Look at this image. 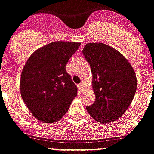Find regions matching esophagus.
<instances>
[{
    "instance_id": "1",
    "label": "esophagus",
    "mask_w": 154,
    "mask_h": 154,
    "mask_svg": "<svg viewBox=\"0 0 154 154\" xmlns=\"http://www.w3.org/2000/svg\"><path fill=\"white\" fill-rule=\"evenodd\" d=\"M83 86H84L83 83H80L79 85H78V88H79L80 90H82L83 89Z\"/></svg>"
}]
</instances>
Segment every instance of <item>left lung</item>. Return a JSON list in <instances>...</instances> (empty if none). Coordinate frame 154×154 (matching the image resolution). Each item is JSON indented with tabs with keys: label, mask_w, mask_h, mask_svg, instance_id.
<instances>
[{
	"label": "left lung",
	"mask_w": 154,
	"mask_h": 154,
	"mask_svg": "<svg viewBox=\"0 0 154 154\" xmlns=\"http://www.w3.org/2000/svg\"><path fill=\"white\" fill-rule=\"evenodd\" d=\"M92 73L96 100L86 107L97 122L117 120L129 107L137 89V78L127 58L104 43H87L82 51Z\"/></svg>",
	"instance_id": "left-lung-1"
}]
</instances>
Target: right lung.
Segmentation results:
<instances>
[{"instance_id":"obj_1","label":"right lung","mask_w":154,"mask_h":154,"mask_svg":"<svg viewBox=\"0 0 154 154\" xmlns=\"http://www.w3.org/2000/svg\"><path fill=\"white\" fill-rule=\"evenodd\" d=\"M81 43L57 41L30 56L20 77L23 102L36 119L45 122L60 120L77 95V88L66 66Z\"/></svg>"}]
</instances>
